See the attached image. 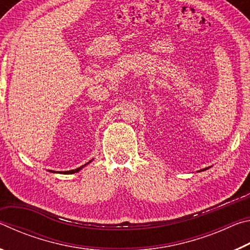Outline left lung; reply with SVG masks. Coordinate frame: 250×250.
<instances>
[{"mask_svg": "<svg viewBox=\"0 0 250 250\" xmlns=\"http://www.w3.org/2000/svg\"><path fill=\"white\" fill-rule=\"evenodd\" d=\"M204 170H207V168H203V170H201V171H204Z\"/></svg>", "mask_w": 250, "mask_h": 250, "instance_id": "left-lung-1", "label": "left lung"}]
</instances>
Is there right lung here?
<instances>
[{"label":"right lung","mask_w":250,"mask_h":250,"mask_svg":"<svg viewBox=\"0 0 250 250\" xmlns=\"http://www.w3.org/2000/svg\"><path fill=\"white\" fill-rule=\"evenodd\" d=\"M92 161V160H91ZM91 161H89V162L88 163H86V164H83V166H82L80 167H77V168H75V170H70V171H64V172H57V173H64V174H71V173H76V172H78V171H80L82 170V168H83V167H86L87 164H89ZM53 172V171H52Z\"/></svg>","instance_id":"right-lung-1"}]
</instances>
